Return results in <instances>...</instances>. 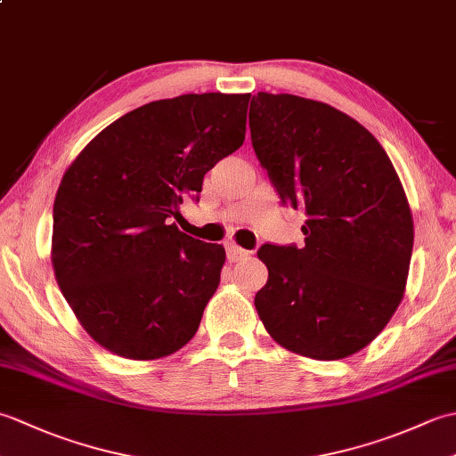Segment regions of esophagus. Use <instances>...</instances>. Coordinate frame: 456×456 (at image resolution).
Returning a JSON list of instances; mask_svg holds the SVG:
<instances>
[{
	"label": "esophagus",
	"mask_w": 456,
	"mask_h": 456,
	"mask_svg": "<svg viewBox=\"0 0 456 456\" xmlns=\"http://www.w3.org/2000/svg\"><path fill=\"white\" fill-rule=\"evenodd\" d=\"M248 256V250L240 248L237 245H227V260L229 263H239V260H243Z\"/></svg>",
	"instance_id": "1"
}]
</instances>
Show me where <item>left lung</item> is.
<instances>
[{
	"label": "left lung",
	"instance_id": "obj_1",
	"mask_svg": "<svg viewBox=\"0 0 456 456\" xmlns=\"http://www.w3.org/2000/svg\"><path fill=\"white\" fill-rule=\"evenodd\" d=\"M250 141L284 206L304 209L305 245H263L255 297L276 343L317 361L370 345L398 309L413 219L388 154L331 105L292 94L250 100Z\"/></svg>",
	"mask_w": 456,
	"mask_h": 456
}]
</instances>
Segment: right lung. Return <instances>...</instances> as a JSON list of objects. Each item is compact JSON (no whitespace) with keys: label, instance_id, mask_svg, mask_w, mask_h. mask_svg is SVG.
<instances>
[{"label":"right lung","instance_id":"obj_1","mask_svg":"<svg viewBox=\"0 0 456 456\" xmlns=\"http://www.w3.org/2000/svg\"><path fill=\"white\" fill-rule=\"evenodd\" d=\"M250 94H183L125 113L70 164L53 209V268L108 351L154 361L196 335L225 248L172 223L245 141Z\"/></svg>","mask_w":456,"mask_h":456}]
</instances>
